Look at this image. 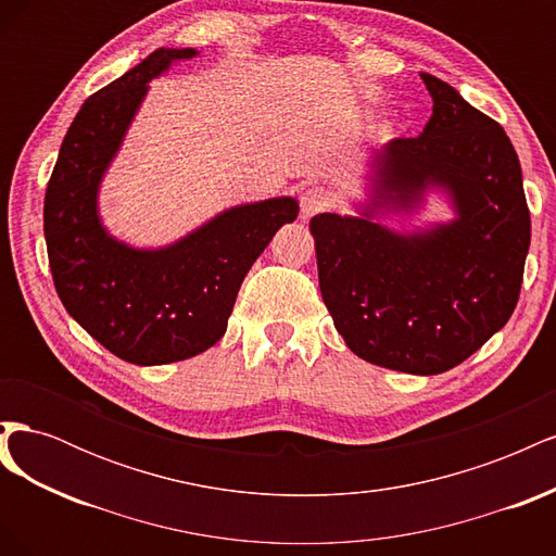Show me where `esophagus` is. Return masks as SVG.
I'll list each match as a JSON object with an SVG mask.
<instances>
[{
  "label": "esophagus",
  "instance_id": "esophagus-1",
  "mask_svg": "<svg viewBox=\"0 0 556 556\" xmlns=\"http://www.w3.org/2000/svg\"><path fill=\"white\" fill-rule=\"evenodd\" d=\"M333 204V192L325 185H311L308 190L301 194V215L311 217L319 211H327Z\"/></svg>",
  "mask_w": 556,
  "mask_h": 556
}]
</instances>
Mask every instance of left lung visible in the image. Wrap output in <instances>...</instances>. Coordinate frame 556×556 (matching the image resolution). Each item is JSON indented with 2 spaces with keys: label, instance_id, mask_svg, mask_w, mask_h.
<instances>
[{
  "label": "left lung",
  "instance_id": "1",
  "mask_svg": "<svg viewBox=\"0 0 556 556\" xmlns=\"http://www.w3.org/2000/svg\"><path fill=\"white\" fill-rule=\"evenodd\" d=\"M433 113L419 137L376 155L380 204L410 208L429 182L450 188L459 217L399 237L364 217L315 215L317 278L333 325L357 357L435 376L508 323L525 278L531 215L503 127L422 74Z\"/></svg>",
  "mask_w": 556,
  "mask_h": 556
}]
</instances>
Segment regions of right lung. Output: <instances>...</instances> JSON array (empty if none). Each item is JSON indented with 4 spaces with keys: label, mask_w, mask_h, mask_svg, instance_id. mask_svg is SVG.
Segmentation results:
<instances>
[{
    "label": "right lung",
    "mask_w": 556,
    "mask_h": 556,
    "mask_svg": "<svg viewBox=\"0 0 556 556\" xmlns=\"http://www.w3.org/2000/svg\"><path fill=\"white\" fill-rule=\"evenodd\" d=\"M194 48L155 50L80 106L43 201L48 264L62 304L94 341L129 364L190 359L223 339L250 266L296 220L290 197L231 208L172 248L146 252L99 225L97 185L148 90Z\"/></svg>",
    "instance_id": "1"
}]
</instances>
